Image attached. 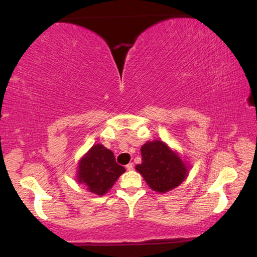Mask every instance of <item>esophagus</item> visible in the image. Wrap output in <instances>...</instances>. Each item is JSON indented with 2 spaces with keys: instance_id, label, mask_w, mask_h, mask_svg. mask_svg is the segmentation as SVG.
<instances>
[{
  "instance_id": "34e87169",
  "label": "esophagus",
  "mask_w": 257,
  "mask_h": 257,
  "mask_svg": "<svg viewBox=\"0 0 257 257\" xmlns=\"http://www.w3.org/2000/svg\"><path fill=\"white\" fill-rule=\"evenodd\" d=\"M126 170H127V171H132V170H133V164L130 163V164L126 165Z\"/></svg>"
}]
</instances>
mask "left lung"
<instances>
[{"mask_svg":"<svg viewBox=\"0 0 257 257\" xmlns=\"http://www.w3.org/2000/svg\"><path fill=\"white\" fill-rule=\"evenodd\" d=\"M140 151L142 164L137 165L136 170L153 191L166 193L180 185L187 177V165L164 142H147Z\"/></svg>","mask_w":257,"mask_h":257,"instance_id":"8db88e82","label":"left lung"}]
</instances>
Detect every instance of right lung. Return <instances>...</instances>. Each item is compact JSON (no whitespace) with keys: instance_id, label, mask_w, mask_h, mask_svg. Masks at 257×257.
<instances>
[{"instance_id":"add662e5","label":"right lung","mask_w":257,"mask_h":257,"mask_svg":"<svg viewBox=\"0 0 257 257\" xmlns=\"http://www.w3.org/2000/svg\"><path fill=\"white\" fill-rule=\"evenodd\" d=\"M124 172L125 168L115 163L112 151L96 144L79 160L77 181L93 194L104 195Z\"/></svg>"}]
</instances>
